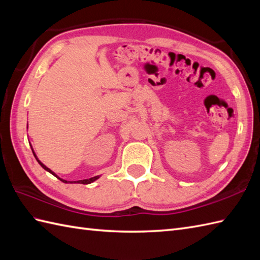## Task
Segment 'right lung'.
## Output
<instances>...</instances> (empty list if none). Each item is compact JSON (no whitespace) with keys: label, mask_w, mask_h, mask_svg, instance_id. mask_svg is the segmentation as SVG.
Returning a JSON list of instances; mask_svg holds the SVG:
<instances>
[{"label":"right lung","mask_w":260,"mask_h":260,"mask_svg":"<svg viewBox=\"0 0 260 260\" xmlns=\"http://www.w3.org/2000/svg\"><path fill=\"white\" fill-rule=\"evenodd\" d=\"M32 152H33V150H32ZM33 155H35L36 156V154H35V152H33ZM36 158H37V156H36ZM37 161L39 162V164H40L41 165V167L43 168V169H45V170H47L48 171V172H50L51 174H53L54 176H57L56 174H54L53 172H52V171L50 170V169H48L47 167H46V165L45 164H42L40 161H39V159L37 158ZM57 178H58V176H57ZM99 178V176H93V178H90V179H86V180H79V181H74L75 182V183H80V184H89V183H91V182H93V181H95V180H97ZM60 181H62L63 182V183H68V182L67 181H66V180H62V179H60V178H58ZM70 183H73V182H70Z\"/></svg>","instance_id":"right-lung-1"}]
</instances>
